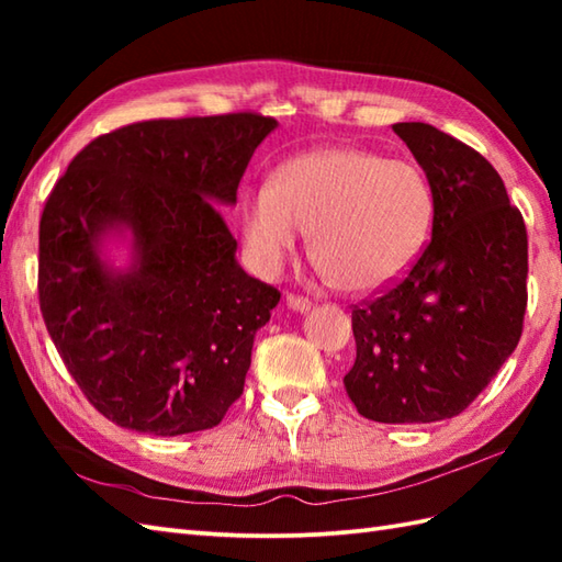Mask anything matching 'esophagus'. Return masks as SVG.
<instances>
[{
	"mask_svg": "<svg viewBox=\"0 0 562 562\" xmlns=\"http://www.w3.org/2000/svg\"><path fill=\"white\" fill-rule=\"evenodd\" d=\"M288 306L296 314H306L308 308H312V302L304 300V296H296V294H288Z\"/></svg>",
	"mask_w": 562,
	"mask_h": 562,
	"instance_id": "1",
	"label": "esophagus"
}]
</instances>
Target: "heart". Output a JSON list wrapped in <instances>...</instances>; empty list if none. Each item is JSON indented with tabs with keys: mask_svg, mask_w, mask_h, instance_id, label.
Returning a JSON list of instances; mask_svg holds the SVG:
<instances>
[{
	"mask_svg": "<svg viewBox=\"0 0 562 562\" xmlns=\"http://www.w3.org/2000/svg\"><path fill=\"white\" fill-rule=\"evenodd\" d=\"M435 190L420 166L362 147L288 159L241 202L246 254L274 274L308 234V254L342 292L386 290L411 270L432 232Z\"/></svg>",
	"mask_w": 562,
	"mask_h": 562,
	"instance_id": "obj_1",
	"label": "heart"
}]
</instances>
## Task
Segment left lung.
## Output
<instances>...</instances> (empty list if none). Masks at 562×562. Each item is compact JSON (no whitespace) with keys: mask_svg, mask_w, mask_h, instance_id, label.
<instances>
[{"mask_svg":"<svg viewBox=\"0 0 562 562\" xmlns=\"http://www.w3.org/2000/svg\"><path fill=\"white\" fill-rule=\"evenodd\" d=\"M396 133L435 190L432 241L379 300L352 308L342 384L374 423L425 425L469 408L521 338L527 226L491 161L427 123Z\"/></svg>","mask_w":562,"mask_h":562,"instance_id":"1","label":"left lung"}]
</instances>
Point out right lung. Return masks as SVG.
<instances>
[{
  "instance_id": "right-lung-1",
  "label": "right lung",
  "mask_w": 562,
  "mask_h": 562,
  "mask_svg": "<svg viewBox=\"0 0 562 562\" xmlns=\"http://www.w3.org/2000/svg\"><path fill=\"white\" fill-rule=\"evenodd\" d=\"M274 117L145 121L71 159L41 217L47 333L83 396L111 423L176 437L222 423L244 393L256 330L280 292L244 272L217 207ZM127 237L131 262L104 256Z\"/></svg>"
}]
</instances>
